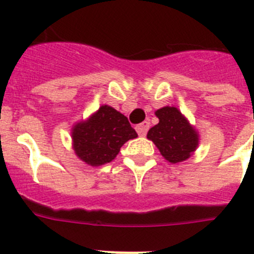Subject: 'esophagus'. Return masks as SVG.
<instances>
[{"instance_id":"obj_1","label":"esophagus","mask_w":254,"mask_h":254,"mask_svg":"<svg viewBox=\"0 0 254 254\" xmlns=\"http://www.w3.org/2000/svg\"><path fill=\"white\" fill-rule=\"evenodd\" d=\"M149 128H150L149 122H142V123H140V125L136 126V131H137V133L140 134V136H146Z\"/></svg>"}]
</instances>
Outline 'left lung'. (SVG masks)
<instances>
[{
	"label": "left lung",
	"mask_w": 254,
	"mask_h": 254,
	"mask_svg": "<svg viewBox=\"0 0 254 254\" xmlns=\"http://www.w3.org/2000/svg\"><path fill=\"white\" fill-rule=\"evenodd\" d=\"M155 114L159 123L149 129L147 138L170 163L176 164L190 158L198 145V136L193 127L174 107H164Z\"/></svg>",
	"instance_id": "obj_1"
}]
</instances>
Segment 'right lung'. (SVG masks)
<instances>
[{
    "label": "right lung",
    "mask_w": 254,
    "mask_h": 254,
    "mask_svg": "<svg viewBox=\"0 0 254 254\" xmlns=\"http://www.w3.org/2000/svg\"><path fill=\"white\" fill-rule=\"evenodd\" d=\"M137 137L127 117L114 108L103 105L86 122L72 129L76 155L89 165H103L113 160L123 143Z\"/></svg>",
    "instance_id": "right-lung-1"
}]
</instances>
